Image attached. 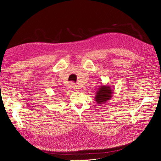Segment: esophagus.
<instances>
[{"label": "esophagus", "instance_id": "1", "mask_svg": "<svg viewBox=\"0 0 161 161\" xmlns=\"http://www.w3.org/2000/svg\"><path fill=\"white\" fill-rule=\"evenodd\" d=\"M71 88H72V89L74 90V91H76L77 89H78L76 85H75V83H72L71 84Z\"/></svg>", "mask_w": 161, "mask_h": 161}]
</instances>
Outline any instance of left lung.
<instances>
[{
    "label": "left lung",
    "instance_id": "left-lung-1",
    "mask_svg": "<svg viewBox=\"0 0 161 161\" xmlns=\"http://www.w3.org/2000/svg\"><path fill=\"white\" fill-rule=\"evenodd\" d=\"M113 92L111 86L109 85H101L96 91L95 100L99 105L105 104L106 102L111 100L113 97Z\"/></svg>",
    "mask_w": 161,
    "mask_h": 161
}]
</instances>
